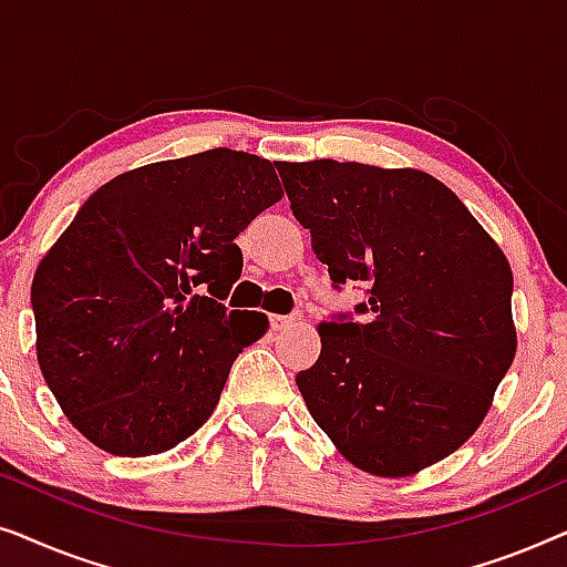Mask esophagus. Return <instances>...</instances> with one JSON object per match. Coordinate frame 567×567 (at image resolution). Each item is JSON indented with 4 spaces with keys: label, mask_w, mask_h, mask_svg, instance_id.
Listing matches in <instances>:
<instances>
[{
    "label": "esophagus",
    "mask_w": 567,
    "mask_h": 567,
    "mask_svg": "<svg viewBox=\"0 0 567 567\" xmlns=\"http://www.w3.org/2000/svg\"><path fill=\"white\" fill-rule=\"evenodd\" d=\"M268 322L274 330H286L293 322V317L291 315H270Z\"/></svg>",
    "instance_id": "34e87169"
}]
</instances>
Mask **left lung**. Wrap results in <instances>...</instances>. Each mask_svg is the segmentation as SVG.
Here are the masks:
<instances>
[{"mask_svg":"<svg viewBox=\"0 0 567 567\" xmlns=\"http://www.w3.org/2000/svg\"><path fill=\"white\" fill-rule=\"evenodd\" d=\"M276 167L332 289L359 284L369 297L320 324V359L297 374L315 423L371 475L444 460L483 423L514 361L506 255L421 169Z\"/></svg>","mask_w":567,"mask_h":567,"instance_id":"1","label":"left lung"}]
</instances>
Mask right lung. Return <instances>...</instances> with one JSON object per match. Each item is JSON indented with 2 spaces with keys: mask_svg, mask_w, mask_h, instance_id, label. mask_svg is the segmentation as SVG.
Here are the masks:
<instances>
[{
  "mask_svg": "<svg viewBox=\"0 0 567 567\" xmlns=\"http://www.w3.org/2000/svg\"><path fill=\"white\" fill-rule=\"evenodd\" d=\"M284 196L268 159L208 150L92 193L35 270L38 363L69 421L115 456L167 452L214 413L268 328L227 309L235 237Z\"/></svg>",
  "mask_w": 567,
  "mask_h": 567,
  "instance_id": "1",
  "label": "right lung"
}]
</instances>
